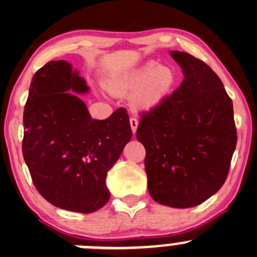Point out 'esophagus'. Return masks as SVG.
Segmentation results:
<instances>
[{"instance_id":"1","label":"esophagus","mask_w":257,"mask_h":257,"mask_svg":"<svg viewBox=\"0 0 257 257\" xmlns=\"http://www.w3.org/2000/svg\"><path fill=\"white\" fill-rule=\"evenodd\" d=\"M129 123H131V128H132V131H133V133H136L139 121H138L136 117H131V119H129Z\"/></svg>"}]
</instances>
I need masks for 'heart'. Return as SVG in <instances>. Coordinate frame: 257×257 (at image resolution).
Instances as JSON below:
<instances>
[{"label":"heart","mask_w":257,"mask_h":257,"mask_svg":"<svg viewBox=\"0 0 257 257\" xmlns=\"http://www.w3.org/2000/svg\"><path fill=\"white\" fill-rule=\"evenodd\" d=\"M175 83V74L170 67L158 66L149 61L142 67L125 72L112 82V88L118 92L136 93V102L139 106L150 108L156 106L171 91Z\"/></svg>","instance_id":"heart-1"}]
</instances>
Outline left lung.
Instances as JSON below:
<instances>
[{
	"mask_svg": "<svg viewBox=\"0 0 257 257\" xmlns=\"http://www.w3.org/2000/svg\"><path fill=\"white\" fill-rule=\"evenodd\" d=\"M182 83L142 113L137 139L147 150L148 190L167 207L198 206L220 190L236 147L233 102L218 75L183 51H171Z\"/></svg>",
	"mask_w": 257,
	"mask_h": 257,
	"instance_id": "obj_1",
	"label": "left lung"
}]
</instances>
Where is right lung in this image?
Returning a JSON list of instances; mask_svg holds the SVG:
<instances>
[{
	"instance_id": "add662e5",
	"label": "right lung",
	"mask_w": 257,
	"mask_h": 257,
	"mask_svg": "<svg viewBox=\"0 0 257 257\" xmlns=\"http://www.w3.org/2000/svg\"><path fill=\"white\" fill-rule=\"evenodd\" d=\"M87 91L67 61H50L32 79L23 113L22 150L38 192L53 206L79 213L107 203V172L132 138L125 108L104 120L91 118L76 94Z\"/></svg>"
}]
</instances>
